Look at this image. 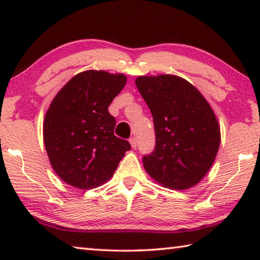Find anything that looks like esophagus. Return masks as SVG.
<instances>
[{
  "instance_id": "34e87169",
  "label": "esophagus",
  "mask_w": 260,
  "mask_h": 260,
  "mask_svg": "<svg viewBox=\"0 0 260 260\" xmlns=\"http://www.w3.org/2000/svg\"><path fill=\"white\" fill-rule=\"evenodd\" d=\"M129 142H131L132 148L135 149L136 147H138V141H136L135 138H131V139H129Z\"/></svg>"
}]
</instances>
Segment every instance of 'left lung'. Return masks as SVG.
Masks as SVG:
<instances>
[{
	"label": "left lung",
	"mask_w": 260,
	"mask_h": 260,
	"mask_svg": "<svg viewBox=\"0 0 260 260\" xmlns=\"http://www.w3.org/2000/svg\"><path fill=\"white\" fill-rule=\"evenodd\" d=\"M135 85L150 109L156 135L153 151L143 156L144 169L167 188L195 186L212 166L220 144L210 104L177 76L139 77Z\"/></svg>",
	"instance_id": "obj_1"
}]
</instances>
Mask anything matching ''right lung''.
Segmentation results:
<instances>
[{"instance_id": "add662e5", "label": "right lung", "mask_w": 260, "mask_h": 260, "mask_svg": "<svg viewBox=\"0 0 260 260\" xmlns=\"http://www.w3.org/2000/svg\"><path fill=\"white\" fill-rule=\"evenodd\" d=\"M124 74L85 71L55 96L43 125V140L56 174L71 186L90 189L112 177L127 140L114 135L116 119L108 111L125 87Z\"/></svg>"}]
</instances>
